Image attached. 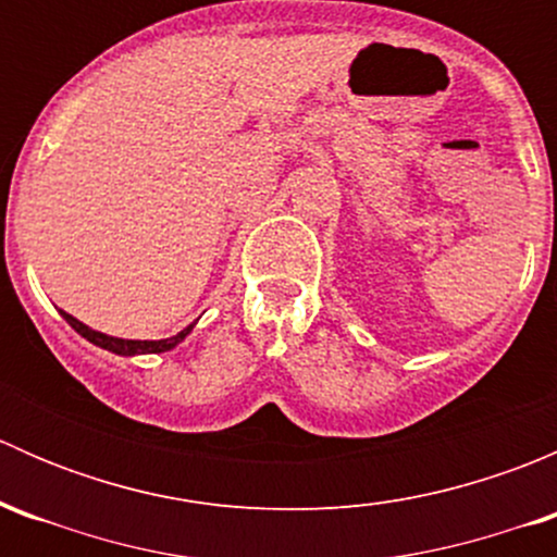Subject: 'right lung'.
<instances>
[{
  "label": "right lung",
  "mask_w": 557,
  "mask_h": 557,
  "mask_svg": "<svg viewBox=\"0 0 557 557\" xmlns=\"http://www.w3.org/2000/svg\"><path fill=\"white\" fill-rule=\"evenodd\" d=\"M61 314H64V320L72 325V329L77 331V334L86 336L88 342H94V345L102 347V350L115 352V356H145V352H166V350H172V347H177L180 342H183L185 336L194 331V323H190L188 329H183L180 334L170 336V339H117V336H107V334H102V331L88 329L86 323H81L77 318H72L70 312L61 310Z\"/></svg>",
  "instance_id": "add662e5"
}]
</instances>
